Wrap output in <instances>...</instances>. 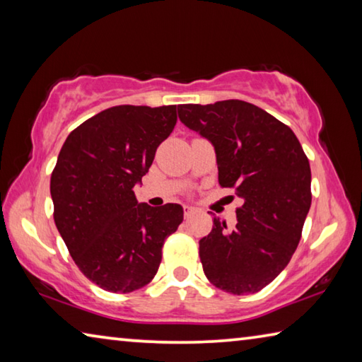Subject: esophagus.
I'll return each mask as SVG.
<instances>
[{"label": "esophagus", "instance_id": "1", "mask_svg": "<svg viewBox=\"0 0 362 362\" xmlns=\"http://www.w3.org/2000/svg\"><path fill=\"white\" fill-rule=\"evenodd\" d=\"M196 211H194V207H192V206H185L183 207V214H185V218H189L193 216Z\"/></svg>", "mask_w": 362, "mask_h": 362}]
</instances>
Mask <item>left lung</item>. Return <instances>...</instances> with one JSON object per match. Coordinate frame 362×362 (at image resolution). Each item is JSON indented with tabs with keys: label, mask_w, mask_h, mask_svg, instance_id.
<instances>
[{
	"label": "left lung",
	"mask_w": 362,
	"mask_h": 362,
	"mask_svg": "<svg viewBox=\"0 0 362 362\" xmlns=\"http://www.w3.org/2000/svg\"><path fill=\"white\" fill-rule=\"evenodd\" d=\"M179 118L214 145L218 183L244 201L235 228L214 217L199 241L206 278L235 296L259 292L298 246L311 206L308 158L289 126L244 100L187 103Z\"/></svg>",
	"instance_id": "1"
}]
</instances>
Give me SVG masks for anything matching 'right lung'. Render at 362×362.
<instances>
[{
  "label": "right lung",
  "mask_w": 362,
  "mask_h": 362,
  "mask_svg": "<svg viewBox=\"0 0 362 362\" xmlns=\"http://www.w3.org/2000/svg\"><path fill=\"white\" fill-rule=\"evenodd\" d=\"M175 122V105L112 107L71 131L59 153L54 222L81 273L103 291L148 284L164 240L182 223L180 204L151 207L134 193Z\"/></svg>",
  "instance_id": "obj_1"
}]
</instances>
